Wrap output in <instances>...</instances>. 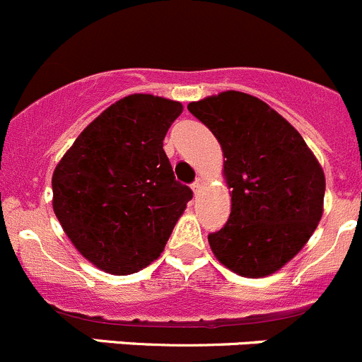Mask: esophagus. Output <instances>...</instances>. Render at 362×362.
<instances>
[{
	"label": "esophagus",
	"mask_w": 362,
	"mask_h": 362,
	"mask_svg": "<svg viewBox=\"0 0 362 362\" xmlns=\"http://www.w3.org/2000/svg\"><path fill=\"white\" fill-rule=\"evenodd\" d=\"M202 185H204V181L200 180V177H197L195 181H193V185H192V189H193V193H199L200 192V188H202Z\"/></svg>",
	"instance_id": "esophagus-1"
}]
</instances>
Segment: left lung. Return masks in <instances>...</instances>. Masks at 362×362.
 Wrapping results in <instances>:
<instances>
[{
    "instance_id": "left-lung-1",
    "label": "left lung",
    "mask_w": 362,
    "mask_h": 362,
    "mask_svg": "<svg viewBox=\"0 0 362 362\" xmlns=\"http://www.w3.org/2000/svg\"><path fill=\"white\" fill-rule=\"evenodd\" d=\"M223 151L230 216L207 235L214 257L234 273L262 278L294 259L324 211L325 177L304 139L257 96L223 91L188 103Z\"/></svg>"
}]
</instances>
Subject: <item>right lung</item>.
<instances>
[{
	"instance_id": "add662e5",
	"label": "right lung",
	"mask_w": 362,
	"mask_h": 362,
	"mask_svg": "<svg viewBox=\"0 0 362 362\" xmlns=\"http://www.w3.org/2000/svg\"><path fill=\"white\" fill-rule=\"evenodd\" d=\"M174 100L124 96L82 130L52 174V207L82 257L110 274L160 257L193 192L163 151Z\"/></svg>"
}]
</instances>
